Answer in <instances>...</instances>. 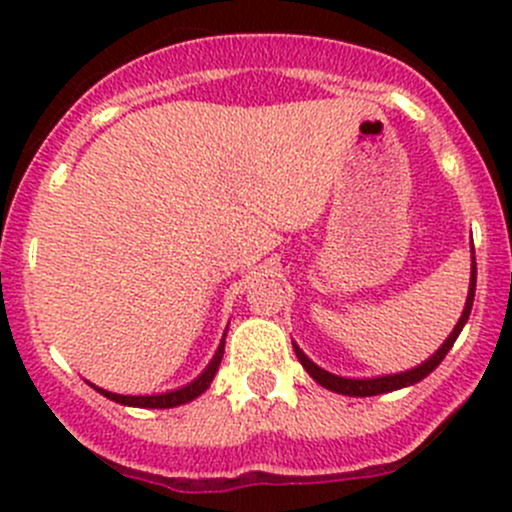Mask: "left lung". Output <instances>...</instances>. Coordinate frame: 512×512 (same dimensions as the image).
<instances>
[{
  "label": "left lung",
  "instance_id": "8db88e82",
  "mask_svg": "<svg viewBox=\"0 0 512 512\" xmlns=\"http://www.w3.org/2000/svg\"><path fill=\"white\" fill-rule=\"evenodd\" d=\"M473 297H476V260H473V272H471V289H468V299H466V309H463L461 319H458L456 329H453L451 334H448V339L443 342V347L438 349L436 354L431 356L428 361H423L421 366H416V369L411 371H404V374H394V376H379V379H344V376H334L329 374V371L319 369L314 361H309L307 356L302 354V349L294 347V354H297L299 364L307 369V374L312 376L317 384H322L324 389L329 391H337V394H344V396H376V394H386V391H396V389H404V386H411L416 384V381H421L423 376L431 374L433 369H436L438 364L443 361V356L448 354V349L453 347V342L458 339V334H461L463 324H466L468 314H471V307H473Z\"/></svg>",
  "mask_w": 512,
  "mask_h": 512
}]
</instances>
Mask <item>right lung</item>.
<instances>
[{"instance_id":"obj_1","label":"right lung","mask_w":512,"mask_h":512,"mask_svg":"<svg viewBox=\"0 0 512 512\" xmlns=\"http://www.w3.org/2000/svg\"><path fill=\"white\" fill-rule=\"evenodd\" d=\"M223 354H225V339L220 342L218 352H215L213 361L208 364V369L203 371V374L198 376L195 381H190L188 386H183V389L178 391H168V394H158V396H121V394H111V391H103V389H96L101 391L106 399L116 401V404H123V406H138V409H173V406H180V404H188V401H193L195 396L203 394L205 389L210 386V381H213L215 371H218L220 361H223Z\"/></svg>"}]
</instances>
